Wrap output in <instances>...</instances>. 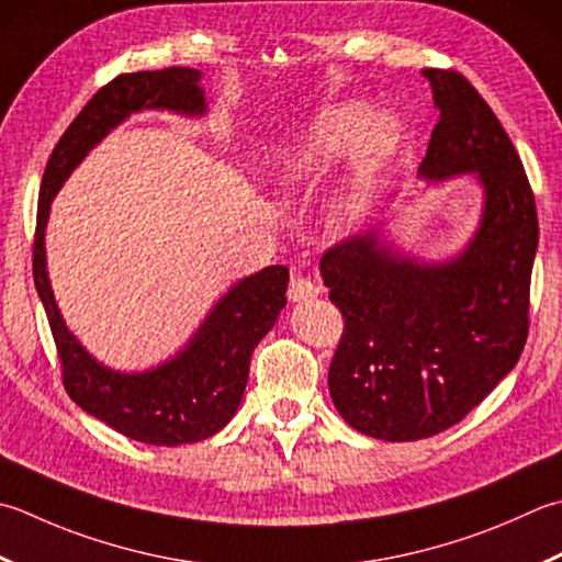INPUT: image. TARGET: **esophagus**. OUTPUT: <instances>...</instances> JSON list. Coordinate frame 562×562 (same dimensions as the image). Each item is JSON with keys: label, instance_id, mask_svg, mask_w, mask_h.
Instances as JSON below:
<instances>
[{"label": "esophagus", "instance_id": "obj_1", "mask_svg": "<svg viewBox=\"0 0 562 562\" xmlns=\"http://www.w3.org/2000/svg\"><path fill=\"white\" fill-rule=\"evenodd\" d=\"M322 288L312 280L306 278V274H292L290 278V288H288V296L292 302H304V300H312V296H318Z\"/></svg>", "mask_w": 562, "mask_h": 562}]
</instances>
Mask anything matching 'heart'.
Instances as JSON below:
<instances>
[{
    "label": "heart",
    "mask_w": 562,
    "mask_h": 562,
    "mask_svg": "<svg viewBox=\"0 0 562 562\" xmlns=\"http://www.w3.org/2000/svg\"><path fill=\"white\" fill-rule=\"evenodd\" d=\"M362 120L358 106L334 109L312 124L304 134L290 146H284L272 156L268 165L270 180L282 190H300L310 182L316 172H322L331 162L346 143L353 136L356 126V172L353 180L338 194L331 209V224L336 228H346L362 214L368 202V187L380 170V165L390 158V153L397 146L400 124L387 114H375Z\"/></svg>",
    "instance_id": "heart-1"
}]
</instances>
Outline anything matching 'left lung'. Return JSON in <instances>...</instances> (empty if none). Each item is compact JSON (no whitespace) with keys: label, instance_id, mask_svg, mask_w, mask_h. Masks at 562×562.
<instances>
[{"label":"left lung","instance_id":"8db88e82","mask_svg":"<svg viewBox=\"0 0 562 562\" xmlns=\"http://www.w3.org/2000/svg\"><path fill=\"white\" fill-rule=\"evenodd\" d=\"M438 121L422 178L480 172L485 214L448 266L394 258L375 238L328 248L322 274L344 334L328 392L356 431L419 441L475 409L519 362L531 326L536 196L492 106L453 68L424 70Z\"/></svg>","mask_w":562,"mask_h":562}]
</instances>
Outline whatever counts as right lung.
Returning a JSON list of instances; mask_svg holds the SVG:
<instances>
[{"label": "right lung", "mask_w": 562, "mask_h": 562, "mask_svg": "<svg viewBox=\"0 0 562 562\" xmlns=\"http://www.w3.org/2000/svg\"><path fill=\"white\" fill-rule=\"evenodd\" d=\"M196 82L200 72L192 68H165L124 72L99 87L55 143L38 192L33 282L58 350L63 387L87 414L148 446L204 441L231 422L244 397L252 350L284 306L290 272L270 266L250 274L216 304L180 356L143 375H119L87 356L65 328L50 292L43 231L53 194L109 128L138 109L202 114L204 92Z\"/></svg>", "instance_id": "right-lung-1"}]
</instances>
